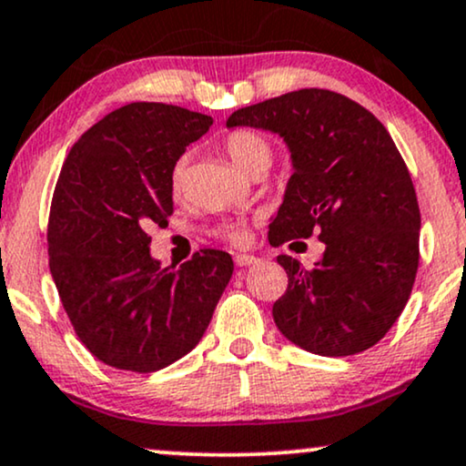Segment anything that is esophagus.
<instances>
[{"mask_svg": "<svg viewBox=\"0 0 466 466\" xmlns=\"http://www.w3.org/2000/svg\"><path fill=\"white\" fill-rule=\"evenodd\" d=\"M257 261H259V259H257L255 255H242V252H239V255H235V266H238V268H248Z\"/></svg>", "mask_w": 466, "mask_h": 466, "instance_id": "34e87169", "label": "esophagus"}]
</instances>
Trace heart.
Here are the masks:
<instances>
[{
    "label": "heart",
    "instance_id": "b5f03b06",
    "mask_svg": "<svg viewBox=\"0 0 466 466\" xmlns=\"http://www.w3.org/2000/svg\"><path fill=\"white\" fill-rule=\"evenodd\" d=\"M224 151L233 159V164L244 172H252L259 166H269L272 162V147L261 134L252 129H239L227 136L224 140ZM183 183H186V157L172 166L170 172V186L175 192H181ZM222 238L231 239V242H239L242 239V228L235 224H224L220 227Z\"/></svg>",
    "mask_w": 466,
    "mask_h": 466
}]
</instances>
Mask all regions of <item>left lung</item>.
<instances>
[{
	"mask_svg": "<svg viewBox=\"0 0 466 466\" xmlns=\"http://www.w3.org/2000/svg\"><path fill=\"white\" fill-rule=\"evenodd\" d=\"M227 127L279 134L294 175L269 224V244L319 233L311 269L280 255L289 285L272 307L279 330L319 356L376 346L404 311L419 266L421 214L384 125L348 96L302 88L233 112Z\"/></svg>",
	"mask_w": 466,
	"mask_h": 466,
	"instance_id": "left-lung-1",
	"label": "left lung"
}]
</instances>
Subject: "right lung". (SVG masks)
<instances>
[{
  "mask_svg": "<svg viewBox=\"0 0 466 466\" xmlns=\"http://www.w3.org/2000/svg\"><path fill=\"white\" fill-rule=\"evenodd\" d=\"M214 118L179 106L118 107L75 142L49 211V269L79 341L101 363L168 367L200 341L233 274L205 248L179 269L151 257L147 228L172 214L170 172Z\"/></svg>",
  "mask_w": 466,
  "mask_h": 466,
  "instance_id": "1",
  "label": "right lung"
}]
</instances>
